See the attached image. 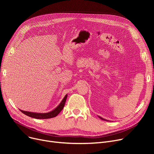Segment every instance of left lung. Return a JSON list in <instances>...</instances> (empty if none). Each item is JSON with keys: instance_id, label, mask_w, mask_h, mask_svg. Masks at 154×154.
I'll return each mask as SVG.
<instances>
[{"instance_id": "8db88e82", "label": "left lung", "mask_w": 154, "mask_h": 154, "mask_svg": "<svg viewBox=\"0 0 154 154\" xmlns=\"http://www.w3.org/2000/svg\"><path fill=\"white\" fill-rule=\"evenodd\" d=\"M99 118H100V119H102V120H105V119H102V118H101V117H99Z\"/></svg>"}]
</instances>
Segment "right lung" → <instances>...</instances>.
Segmentation results:
<instances>
[{"mask_svg":"<svg viewBox=\"0 0 154 154\" xmlns=\"http://www.w3.org/2000/svg\"><path fill=\"white\" fill-rule=\"evenodd\" d=\"M67 97V95H66L64 97L63 99L61 102V103L59 104V106H57V107H56L54 110L50 112H47V113H34V112H27V111H23L22 110H20L23 114H26V116L32 117V118H35L37 119H51L56 117L57 116L60 111L63 109L64 106H65V103H66V99Z\"/></svg>","mask_w":154,"mask_h":154,"instance_id":"obj_1","label":"right lung"}]
</instances>
